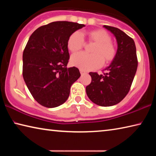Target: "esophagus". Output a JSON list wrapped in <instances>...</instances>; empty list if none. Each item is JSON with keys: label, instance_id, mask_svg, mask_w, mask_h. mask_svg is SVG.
I'll return each instance as SVG.
<instances>
[{"label": "esophagus", "instance_id": "1", "mask_svg": "<svg viewBox=\"0 0 156 156\" xmlns=\"http://www.w3.org/2000/svg\"><path fill=\"white\" fill-rule=\"evenodd\" d=\"M80 73H81L82 75L84 74V73H86V72H84V71L83 70V69H80Z\"/></svg>", "mask_w": 156, "mask_h": 156}]
</instances>
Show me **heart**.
Listing matches in <instances>:
<instances>
[{"instance_id":"b5f03b06","label":"heart","mask_w":156,"mask_h":156,"mask_svg":"<svg viewBox=\"0 0 156 156\" xmlns=\"http://www.w3.org/2000/svg\"><path fill=\"white\" fill-rule=\"evenodd\" d=\"M89 42L96 43L92 53L87 54L83 52L76 53L71 57L72 65L83 70H94L101 67L105 63L113 60L117 54L115 44L112 41V36L104 30H94L86 34ZM84 45L83 36L78 31L73 32L69 37L67 46L72 52L80 50Z\"/></svg>"}]
</instances>
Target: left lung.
I'll return each instance as SVG.
<instances>
[{"mask_svg":"<svg viewBox=\"0 0 156 156\" xmlns=\"http://www.w3.org/2000/svg\"><path fill=\"white\" fill-rule=\"evenodd\" d=\"M104 27L115 36L117 54L103 74L89 73L91 82L86 87V92L94 103L109 107L119 103L129 93L138 68V58L133 38L118 28L108 25Z\"/></svg>","mask_w":156,"mask_h":156,"instance_id":"left-lung-1","label":"left lung"}]
</instances>
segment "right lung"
<instances>
[{"mask_svg":"<svg viewBox=\"0 0 156 156\" xmlns=\"http://www.w3.org/2000/svg\"><path fill=\"white\" fill-rule=\"evenodd\" d=\"M83 24L56 21L31 34L23 54V76L29 91L42 106L58 107L67 100L72 84L80 78L77 67L67 68L69 37Z\"/></svg>","mask_w":156,"mask_h":156,"instance_id":"add662e5","label":"right lung"}]
</instances>
